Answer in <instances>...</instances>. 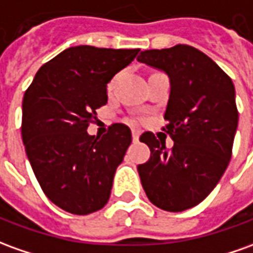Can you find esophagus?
Instances as JSON below:
<instances>
[{
    "label": "esophagus",
    "instance_id": "1",
    "mask_svg": "<svg viewBox=\"0 0 253 253\" xmlns=\"http://www.w3.org/2000/svg\"><path fill=\"white\" fill-rule=\"evenodd\" d=\"M139 136H140V130L139 129H132V139L137 142L139 140Z\"/></svg>",
    "mask_w": 253,
    "mask_h": 253
}]
</instances>
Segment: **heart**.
Listing matches in <instances>:
<instances>
[{
  "label": "heart",
  "mask_w": 253,
  "mask_h": 253,
  "mask_svg": "<svg viewBox=\"0 0 253 253\" xmlns=\"http://www.w3.org/2000/svg\"><path fill=\"white\" fill-rule=\"evenodd\" d=\"M113 83H114V81H111V84H110V86H111V85H113Z\"/></svg>",
  "instance_id": "heart-1"
}]
</instances>
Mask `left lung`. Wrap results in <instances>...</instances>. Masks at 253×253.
Segmentation results:
<instances>
[{"label": "left lung", "instance_id": "8db88e82", "mask_svg": "<svg viewBox=\"0 0 253 253\" xmlns=\"http://www.w3.org/2000/svg\"><path fill=\"white\" fill-rule=\"evenodd\" d=\"M139 62L164 70L170 95L163 130L140 135L149 146L147 163L137 172L150 203L168 212H182L204 201L227 168L238 124L233 81L211 57L190 45L140 52Z\"/></svg>", "mask_w": 253, "mask_h": 253}]
</instances>
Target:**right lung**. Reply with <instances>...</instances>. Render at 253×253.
Wrapping results in <instances>:
<instances>
[{"label": "right lung", "instance_id": "1", "mask_svg": "<svg viewBox=\"0 0 253 253\" xmlns=\"http://www.w3.org/2000/svg\"><path fill=\"white\" fill-rule=\"evenodd\" d=\"M139 50L73 46L41 66L24 92L26 154L43 194L66 212L88 215L109 201L130 129L113 124L102 137L86 129L107 103V83Z\"/></svg>", "mask_w": 253, "mask_h": 253}]
</instances>
